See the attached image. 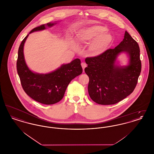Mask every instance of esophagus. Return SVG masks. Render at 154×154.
<instances>
[{
    "mask_svg": "<svg viewBox=\"0 0 154 154\" xmlns=\"http://www.w3.org/2000/svg\"><path fill=\"white\" fill-rule=\"evenodd\" d=\"M81 66H82V67L83 70H84V69L87 67V64H86L85 63H84V62H82V63H81Z\"/></svg>",
    "mask_w": 154,
    "mask_h": 154,
    "instance_id": "34e87169",
    "label": "esophagus"
}]
</instances>
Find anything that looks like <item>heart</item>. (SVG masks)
<instances>
[{"instance_id":"1","label":"heart","mask_w":154,"mask_h":154,"mask_svg":"<svg viewBox=\"0 0 154 154\" xmlns=\"http://www.w3.org/2000/svg\"><path fill=\"white\" fill-rule=\"evenodd\" d=\"M107 29L100 25H93L80 30L77 34L76 40L78 43H88L89 51L94 56L101 55L109 47L112 40L110 33L106 32ZM71 47L74 50L79 48L78 44L74 41L72 42Z\"/></svg>"}]
</instances>
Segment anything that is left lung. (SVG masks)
<instances>
[{
    "mask_svg": "<svg viewBox=\"0 0 154 154\" xmlns=\"http://www.w3.org/2000/svg\"><path fill=\"white\" fill-rule=\"evenodd\" d=\"M121 53L128 58L126 66L119 63L117 57ZM85 62L89 95L94 102L102 105L116 104L132 94L141 69L139 44L126 31L123 40L116 48L87 58Z\"/></svg>",
    "mask_w": 154,
    "mask_h": 154,
    "instance_id": "1",
    "label": "left lung"
}]
</instances>
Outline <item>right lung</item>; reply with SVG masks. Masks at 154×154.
<instances>
[{"mask_svg":"<svg viewBox=\"0 0 154 154\" xmlns=\"http://www.w3.org/2000/svg\"><path fill=\"white\" fill-rule=\"evenodd\" d=\"M57 23L48 22L33 29L22 40L18 52L17 69L22 88L32 99L44 104H53L62 100L70 81L82 72L79 58L74 59L70 63L62 64L56 70L45 74L34 72L26 65L23 47L29 35L51 28Z\"/></svg>","mask_w":154,"mask_h":154,"instance_id":"add662e5","label":"right lung"}]
</instances>
